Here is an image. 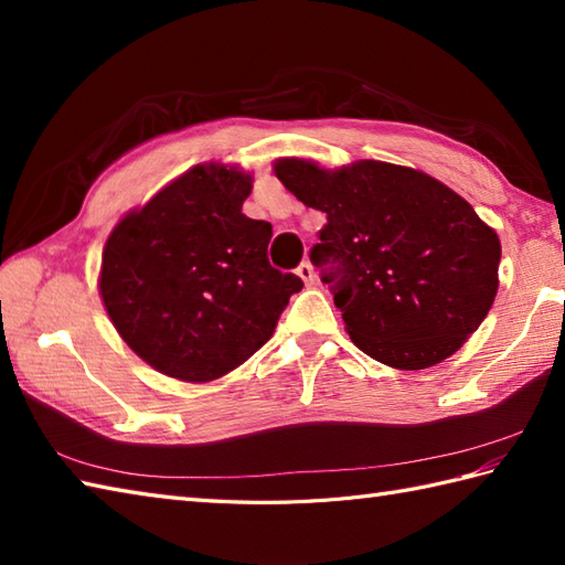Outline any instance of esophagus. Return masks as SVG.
Instances as JSON below:
<instances>
[{
    "label": "esophagus",
    "instance_id": "34e87169",
    "mask_svg": "<svg viewBox=\"0 0 565 565\" xmlns=\"http://www.w3.org/2000/svg\"><path fill=\"white\" fill-rule=\"evenodd\" d=\"M296 274L301 276V279L306 281V286H313V284H316V271H313V264H310V262H301V264H298Z\"/></svg>",
    "mask_w": 565,
    "mask_h": 565
}]
</instances>
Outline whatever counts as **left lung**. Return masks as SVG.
<instances>
[{"label": "left lung", "instance_id": "8db88e82", "mask_svg": "<svg viewBox=\"0 0 565 565\" xmlns=\"http://www.w3.org/2000/svg\"><path fill=\"white\" fill-rule=\"evenodd\" d=\"M274 170L298 201L328 215L310 262L364 354L427 369L478 330L498 294L500 239L456 191L376 160L334 172L279 160Z\"/></svg>", "mask_w": 565, "mask_h": 565}]
</instances>
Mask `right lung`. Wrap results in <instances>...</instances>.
Here are the masks:
<instances>
[{"label":"right lung","mask_w":565,"mask_h":565,"mask_svg":"<svg viewBox=\"0 0 565 565\" xmlns=\"http://www.w3.org/2000/svg\"><path fill=\"white\" fill-rule=\"evenodd\" d=\"M252 179L194 167L106 239L99 291L118 334L162 374L191 383L237 369L271 338L296 274L267 257L271 225L243 213Z\"/></svg>","instance_id":"1"}]
</instances>
